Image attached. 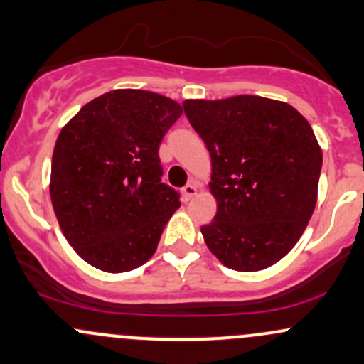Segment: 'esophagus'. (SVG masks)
I'll use <instances>...</instances> for the list:
<instances>
[{"instance_id":"esophagus-1","label":"esophagus","mask_w":364,"mask_h":364,"mask_svg":"<svg viewBox=\"0 0 364 364\" xmlns=\"http://www.w3.org/2000/svg\"><path fill=\"white\" fill-rule=\"evenodd\" d=\"M197 185H195V183H188V185L183 188V197H185V200H190V198H193L195 195H197Z\"/></svg>"}]
</instances>
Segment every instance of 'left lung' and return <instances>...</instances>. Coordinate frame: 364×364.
<instances>
[{
  "instance_id": "left-lung-1",
  "label": "left lung",
  "mask_w": 364,
  "mask_h": 364,
  "mask_svg": "<svg viewBox=\"0 0 364 364\" xmlns=\"http://www.w3.org/2000/svg\"><path fill=\"white\" fill-rule=\"evenodd\" d=\"M186 117L210 154L218 213L202 226L226 267L261 271L292 250L318 200L323 154L292 105L255 95L185 100Z\"/></svg>"
}]
</instances>
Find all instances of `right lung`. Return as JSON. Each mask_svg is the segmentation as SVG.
<instances>
[{
    "mask_svg": "<svg viewBox=\"0 0 364 364\" xmlns=\"http://www.w3.org/2000/svg\"><path fill=\"white\" fill-rule=\"evenodd\" d=\"M183 114L159 93L114 90L86 103L60 131L50 195L60 230L87 264L136 269L155 254L181 205L164 185L159 146Z\"/></svg>",
    "mask_w": 364,
    "mask_h": 364,
    "instance_id": "right-lung-1",
    "label": "right lung"
}]
</instances>
